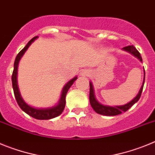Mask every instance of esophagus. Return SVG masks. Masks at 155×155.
<instances>
[{"label": "esophagus", "instance_id": "1", "mask_svg": "<svg viewBox=\"0 0 155 155\" xmlns=\"http://www.w3.org/2000/svg\"><path fill=\"white\" fill-rule=\"evenodd\" d=\"M85 74H86V73H84V74H83V75H85Z\"/></svg>", "mask_w": 155, "mask_h": 155}]
</instances>
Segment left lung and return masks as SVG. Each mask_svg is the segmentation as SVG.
<instances>
[{"instance_id":"obj_1","label":"left lung","mask_w":155,"mask_h":155,"mask_svg":"<svg viewBox=\"0 0 155 155\" xmlns=\"http://www.w3.org/2000/svg\"><path fill=\"white\" fill-rule=\"evenodd\" d=\"M123 50H125V51L129 52L131 54L134 56L135 57H137V59H139L140 61L142 62V57L140 56V53L137 50V49L134 47V46H126V47L123 48ZM143 84H142L140 89L139 93L137 94L135 98L130 101V102H128L127 104H125L124 105H116V106H109V105H102V104L99 103L95 98V96H94V88H93L92 83L90 82V93H89V100H90V104H91V107L93 108L95 112L97 113L100 115H103V116H116V115H120L122 113L124 112H126V111L128 110L133 105L136 103L138 100L140 98V95H141L142 91H143V84H144V80H145V71L144 69H143Z\"/></svg>"}]
</instances>
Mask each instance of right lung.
<instances>
[{
  "label": "right lung",
  "instance_id": "obj_1",
  "mask_svg": "<svg viewBox=\"0 0 155 155\" xmlns=\"http://www.w3.org/2000/svg\"><path fill=\"white\" fill-rule=\"evenodd\" d=\"M38 36H35L31 39L29 42L27 43V45L24 47V49L19 52L18 54L17 55L15 61V64H14V71L12 73V87H13L14 94H15V97L16 98L19 107L21 108L25 113L29 115L30 116L33 117V118L36 119V120H50V119L55 118L57 116H60L64 111V107H65L66 104V95L68 93V90L71 87V86L73 84L74 82L77 80L78 77H75L73 79H71L70 81H68L65 86L64 87L62 90V93H61V97L59 100V102L57 105L53 106L50 108H42V109H38V108H34L32 106H30L29 105L25 102L23 98H21V94L19 92L18 86L17 82V74H18V63L24 55V53H25L28 48L29 47L30 45L31 44V42H33L35 39H36Z\"/></svg>",
  "mask_w": 155,
  "mask_h": 155
}]
</instances>
